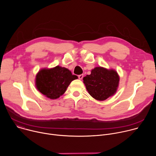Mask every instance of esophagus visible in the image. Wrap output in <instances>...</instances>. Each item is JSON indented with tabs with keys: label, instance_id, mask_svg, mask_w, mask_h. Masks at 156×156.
<instances>
[{
	"label": "esophagus",
	"instance_id": "obj_1",
	"mask_svg": "<svg viewBox=\"0 0 156 156\" xmlns=\"http://www.w3.org/2000/svg\"><path fill=\"white\" fill-rule=\"evenodd\" d=\"M83 78V74L78 75V78H79L80 80H82Z\"/></svg>",
	"mask_w": 156,
	"mask_h": 156
}]
</instances>
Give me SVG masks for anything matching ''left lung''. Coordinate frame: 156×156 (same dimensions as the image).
I'll use <instances>...</instances> for the list:
<instances>
[{"label": "left lung", "mask_w": 156, "mask_h": 156, "mask_svg": "<svg viewBox=\"0 0 156 156\" xmlns=\"http://www.w3.org/2000/svg\"><path fill=\"white\" fill-rule=\"evenodd\" d=\"M120 76L114 69L97 66L91 74L83 78L87 91L98 101H104L114 96L119 85Z\"/></svg>", "instance_id": "8db88e82"}]
</instances>
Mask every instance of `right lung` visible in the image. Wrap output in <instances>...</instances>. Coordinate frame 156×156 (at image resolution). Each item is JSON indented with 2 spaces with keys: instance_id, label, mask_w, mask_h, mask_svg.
Segmentation results:
<instances>
[{
  "instance_id": "add662e5",
  "label": "right lung",
  "mask_w": 156,
  "mask_h": 156,
  "mask_svg": "<svg viewBox=\"0 0 156 156\" xmlns=\"http://www.w3.org/2000/svg\"><path fill=\"white\" fill-rule=\"evenodd\" d=\"M77 78L69 69L57 65L51 69H41L36 74L35 85L43 95L56 99L63 95L71 82Z\"/></svg>"
}]
</instances>
